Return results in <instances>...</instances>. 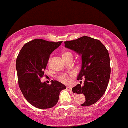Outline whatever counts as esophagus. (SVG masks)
Returning <instances> with one entry per match:
<instances>
[{
  "instance_id": "1",
  "label": "esophagus",
  "mask_w": 128,
  "mask_h": 128,
  "mask_svg": "<svg viewBox=\"0 0 128 128\" xmlns=\"http://www.w3.org/2000/svg\"><path fill=\"white\" fill-rule=\"evenodd\" d=\"M66 90L70 91H72V87H66Z\"/></svg>"
}]
</instances>
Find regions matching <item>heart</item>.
<instances>
[{"mask_svg":"<svg viewBox=\"0 0 128 128\" xmlns=\"http://www.w3.org/2000/svg\"><path fill=\"white\" fill-rule=\"evenodd\" d=\"M70 54H71V53H70V52H65L62 53V58H65L66 57H67L68 55H70ZM49 62H50V60L49 61ZM72 76H73V75H72V74H68V75H67V74H62V75L60 76V77H59V80H60L62 83L68 84L70 82V78L72 77Z\"/></svg>","mask_w":128,"mask_h":128,"instance_id":"1","label":"heart"}]
</instances>
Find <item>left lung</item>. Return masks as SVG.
I'll return each instance as SVG.
<instances>
[{"label": "left lung", "mask_w": 128, "mask_h": 128, "mask_svg": "<svg viewBox=\"0 0 128 128\" xmlns=\"http://www.w3.org/2000/svg\"><path fill=\"white\" fill-rule=\"evenodd\" d=\"M64 44L66 48L82 56V68L77 80H82L83 77L85 80L83 85L78 84L72 90L84 95L86 101L81 106L94 104L105 92L109 82L111 69L108 51L100 40L87 36Z\"/></svg>", "instance_id": "obj_1"}]
</instances>
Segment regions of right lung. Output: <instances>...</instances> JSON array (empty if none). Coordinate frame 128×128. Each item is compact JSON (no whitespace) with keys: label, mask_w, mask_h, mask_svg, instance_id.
I'll return each instance as SVG.
<instances>
[{"label":"right lung","mask_w":128,"mask_h":128,"mask_svg":"<svg viewBox=\"0 0 128 128\" xmlns=\"http://www.w3.org/2000/svg\"><path fill=\"white\" fill-rule=\"evenodd\" d=\"M42 39L25 44L17 57L16 70L18 84L24 98L36 108L45 109L55 106L60 91L66 88L62 83L51 80L50 84L42 83L50 54L61 45Z\"/></svg>","instance_id":"add662e5"}]
</instances>
